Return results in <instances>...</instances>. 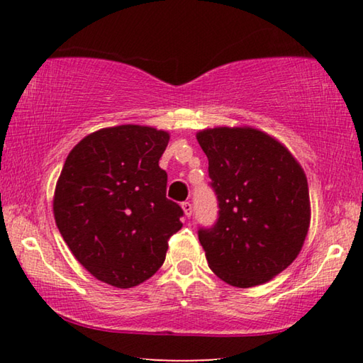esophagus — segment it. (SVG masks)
<instances>
[{"mask_svg":"<svg viewBox=\"0 0 363 363\" xmlns=\"http://www.w3.org/2000/svg\"><path fill=\"white\" fill-rule=\"evenodd\" d=\"M182 210H184V214H186L187 218L192 216V203H190V201H184Z\"/></svg>","mask_w":363,"mask_h":363,"instance_id":"obj_1","label":"esophagus"}]
</instances>
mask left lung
Returning <instances> with one entry per match:
<instances>
[{"mask_svg": "<svg viewBox=\"0 0 363 363\" xmlns=\"http://www.w3.org/2000/svg\"><path fill=\"white\" fill-rule=\"evenodd\" d=\"M219 214L199 240L225 284H266L296 259L311 224L309 187L290 150L248 126L196 133Z\"/></svg>", "mask_w": 363, "mask_h": 363, "instance_id": "8db88e82", "label": "left lung"}]
</instances>
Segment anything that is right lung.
Instances as JSON below:
<instances>
[{"instance_id": "obj_1", "label": "right lung", "mask_w": 363, "mask_h": 363, "mask_svg": "<svg viewBox=\"0 0 363 363\" xmlns=\"http://www.w3.org/2000/svg\"><path fill=\"white\" fill-rule=\"evenodd\" d=\"M169 134L150 126L104 128L79 140L60 173L52 210L78 262L97 280L131 288L162 267L182 208L167 199L158 167Z\"/></svg>"}]
</instances>
